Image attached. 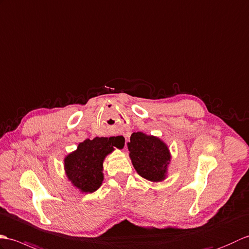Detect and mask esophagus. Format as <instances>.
Wrapping results in <instances>:
<instances>
[{
    "instance_id": "1",
    "label": "esophagus",
    "mask_w": 249,
    "mask_h": 249,
    "mask_svg": "<svg viewBox=\"0 0 249 249\" xmlns=\"http://www.w3.org/2000/svg\"><path fill=\"white\" fill-rule=\"evenodd\" d=\"M114 140H117L118 142H121V143H123V146L125 147V142H126V137L123 134H119V135H115V137H113Z\"/></svg>"
}]
</instances>
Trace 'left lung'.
I'll return each mask as SVG.
<instances>
[{"label": "left lung", "mask_w": 249, "mask_h": 249, "mask_svg": "<svg viewBox=\"0 0 249 249\" xmlns=\"http://www.w3.org/2000/svg\"><path fill=\"white\" fill-rule=\"evenodd\" d=\"M132 164L142 178L152 182L165 179L170 154L167 146L156 136L136 132L128 142Z\"/></svg>", "instance_id": "1"}]
</instances>
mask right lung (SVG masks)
Instances as JSON below:
<instances>
[{
  "label": "right lung",
  "mask_w": 249,
  "mask_h": 249,
  "mask_svg": "<svg viewBox=\"0 0 249 249\" xmlns=\"http://www.w3.org/2000/svg\"><path fill=\"white\" fill-rule=\"evenodd\" d=\"M114 147L121 149V142L113 137H96L79 143L78 149L65 159L68 179L83 193L97 191L103 181V161Z\"/></svg>",
  "instance_id": "obj_1"
}]
</instances>
